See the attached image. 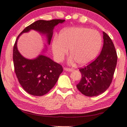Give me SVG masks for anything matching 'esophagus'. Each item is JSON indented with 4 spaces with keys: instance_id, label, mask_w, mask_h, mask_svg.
<instances>
[{
    "instance_id": "esophagus-1",
    "label": "esophagus",
    "mask_w": 127,
    "mask_h": 127,
    "mask_svg": "<svg viewBox=\"0 0 127 127\" xmlns=\"http://www.w3.org/2000/svg\"><path fill=\"white\" fill-rule=\"evenodd\" d=\"M64 70H65L66 71H70V72L73 71V69H70V68H66L64 69Z\"/></svg>"
}]
</instances>
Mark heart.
I'll list each match as a JSON object with an SVG mask.
<instances>
[{
	"label": "heart",
	"mask_w": 127,
	"mask_h": 127,
	"mask_svg": "<svg viewBox=\"0 0 127 127\" xmlns=\"http://www.w3.org/2000/svg\"><path fill=\"white\" fill-rule=\"evenodd\" d=\"M101 44L102 38L98 31L86 27H71L63 29L55 37L52 48L57 61H61L70 48V63L76 62L85 65L96 58Z\"/></svg>",
	"instance_id": "obj_1"
}]
</instances>
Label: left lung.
<instances>
[{"mask_svg": "<svg viewBox=\"0 0 127 127\" xmlns=\"http://www.w3.org/2000/svg\"><path fill=\"white\" fill-rule=\"evenodd\" d=\"M103 39V46L99 56L87 66L80 69L82 79L76 87L86 96L101 94L112 82L117 64V53L112 40L105 32Z\"/></svg>", "mask_w": 127, "mask_h": 127, "instance_id": "left-lung-1", "label": "left lung"}]
</instances>
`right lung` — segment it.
<instances>
[{
    "label": "right lung",
    "mask_w": 127,
    "mask_h": 127,
    "mask_svg": "<svg viewBox=\"0 0 127 127\" xmlns=\"http://www.w3.org/2000/svg\"><path fill=\"white\" fill-rule=\"evenodd\" d=\"M64 21V20L36 21L27 27L16 40L13 49L15 73L22 88L32 95L42 96L47 93L57 82L63 70L61 65L53 61L44 54H40L36 58L32 59L24 57L17 48L19 37L23 33L34 30L45 35L47 44L50 45L55 27ZM42 53L47 50L46 45Z\"/></svg>",
    "instance_id": "add662e5"
}]
</instances>
